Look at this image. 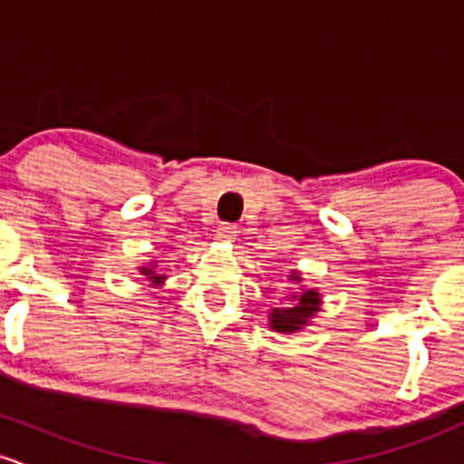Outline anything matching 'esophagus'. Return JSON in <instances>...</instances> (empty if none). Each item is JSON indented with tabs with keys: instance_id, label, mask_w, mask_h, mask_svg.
<instances>
[{
	"instance_id": "1",
	"label": "esophagus",
	"mask_w": 464,
	"mask_h": 464,
	"mask_svg": "<svg viewBox=\"0 0 464 464\" xmlns=\"http://www.w3.org/2000/svg\"><path fill=\"white\" fill-rule=\"evenodd\" d=\"M217 238L223 243H232L237 238V227L230 226V223H223V226L217 227Z\"/></svg>"
}]
</instances>
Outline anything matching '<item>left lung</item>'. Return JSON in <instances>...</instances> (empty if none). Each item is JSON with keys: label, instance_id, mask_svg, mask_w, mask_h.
Segmentation results:
<instances>
[{"label": "left lung", "instance_id": "obj_1", "mask_svg": "<svg viewBox=\"0 0 464 464\" xmlns=\"http://www.w3.org/2000/svg\"><path fill=\"white\" fill-rule=\"evenodd\" d=\"M288 284L297 285V290L284 295V302L288 304L272 308L267 313V326L281 335H293V333L308 328L324 304L322 293L317 288L304 285V275L295 267L288 272Z\"/></svg>", "mask_w": 464, "mask_h": 464}]
</instances>
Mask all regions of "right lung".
<instances>
[{
  "label": "right lung",
  "mask_w": 464,
  "mask_h": 464,
  "mask_svg": "<svg viewBox=\"0 0 464 464\" xmlns=\"http://www.w3.org/2000/svg\"><path fill=\"white\" fill-rule=\"evenodd\" d=\"M138 272L145 276V281H150L151 288L165 285V281H167L165 267H159V261H150V264H145V266H138Z\"/></svg>",
  "instance_id": "obj_1"
}]
</instances>
